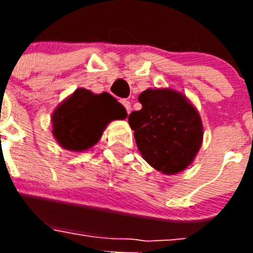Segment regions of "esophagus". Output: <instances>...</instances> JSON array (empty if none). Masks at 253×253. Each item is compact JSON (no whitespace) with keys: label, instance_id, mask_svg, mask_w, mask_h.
I'll return each mask as SVG.
<instances>
[{"label":"esophagus","instance_id":"1","mask_svg":"<svg viewBox=\"0 0 253 253\" xmlns=\"http://www.w3.org/2000/svg\"><path fill=\"white\" fill-rule=\"evenodd\" d=\"M122 104L124 105V107H125V109H126V113L130 114V111H131V104H130V101H128V100H123Z\"/></svg>","mask_w":253,"mask_h":253}]
</instances>
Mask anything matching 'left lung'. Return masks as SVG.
I'll list each match as a JSON object with an SVG mask.
<instances>
[{
    "instance_id": "8db88e82",
    "label": "left lung",
    "mask_w": 253,
    "mask_h": 253,
    "mask_svg": "<svg viewBox=\"0 0 253 253\" xmlns=\"http://www.w3.org/2000/svg\"><path fill=\"white\" fill-rule=\"evenodd\" d=\"M139 111L129 115L142 157L165 175L184 171L202 147V118L185 95L172 88H147Z\"/></svg>"
}]
</instances>
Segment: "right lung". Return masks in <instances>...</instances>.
Returning a JSON list of instances; mask_svg holds the SVG:
<instances>
[{
	"label": "right lung",
	"instance_id": "add662e5",
	"mask_svg": "<svg viewBox=\"0 0 253 253\" xmlns=\"http://www.w3.org/2000/svg\"><path fill=\"white\" fill-rule=\"evenodd\" d=\"M128 116L125 107L107 92L77 88L53 111V135L62 148L84 152L99 142L107 124Z\"/></svg>",
	"mask_w": 253,
	"mask_h": 253
}]
</instances>
